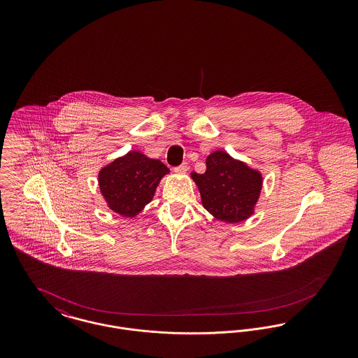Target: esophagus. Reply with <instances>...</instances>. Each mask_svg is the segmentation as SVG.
Here are the masks:
<instances>
[{"label": "esophagus", "mask_w": 358, "mask_h": 358, "mask_svg": "<svg viewBox=\"0 0 358 358\" xmlns=\"http://www.w3.org/2000/svg\"><path fill=\"white\" fill-rule=\"evenodd\" d=\"M187 168H189V166H187V162H182L180 166H176V168H174V171H176V173H187Z\"/></svg>", "instance_id": "34e87169"}]
</instances>
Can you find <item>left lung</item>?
I'll list each match as a JSON object with an SVG mask.
<instances>
[{
  "instance_id": "obj_1",
  "label": "left lung",
  "mask_w": 358,
  "mask_h": 358,
  "mask_svg": "<svg viewBox=\"0 0 358 358\" xmlns=\"http://www.w3.org/2000/svg\"><path fill=\"white\" fill-rule=\"evenodd\" d=\"M192 178L200 189L205 209L219 220L238 222L252 215L262 176L229 154L222 150L210 154L205 173H192Z\"/></svg>"
}]
</instances>
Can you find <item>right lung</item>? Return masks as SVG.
Masks as SVG:
<instances>
[{
	"label": "right lung",
	"mask_w": 358,
	"mask_h": 358,
	"mask_svg": "<svg viewBox=\"0 0 358 358\" xmlns=\"http://www.w3.org/2000/svg\"><path fill=\"white\" fill-rule=\"evenodd\" d=\"M168 171L161 161L130 152L101 171L99 187L114 212L133 217L152 201L155 187Z\"/></svg>",
	"instance_id": "right-lung-1"
}]
</instances>
